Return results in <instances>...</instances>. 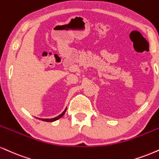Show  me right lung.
Wrapping results in <instances>:
<instances>
[{"label": "right lung", "mask_w": 159, "mask_h": 159, "mask_svg": "<svg viewBox=\"0 0 159 159\" xmlns=\"http://www.w3.org/2000/svg\"><path fill=\"white\" fill-rule=\"evenodd\" d=\"M66 108L65 109V110L64 111V112H62V113H61V115H59L58 116H57V117H55V118H41V121H47V122H52V121H56V120H58V119H59V118H61V117H62V116L64 115L65 112H66ZM39 119H40V118H39Z\"/></svg>", "instance_id": "obj_1"}]
</instances>
